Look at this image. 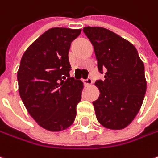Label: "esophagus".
Masks as SVG:
<instances>
[{"mask_svg":"<svg viewBox=\"0 0 158 158\" xmlns=\"http://www.w3.org/2000/svg\"><path fill=\"white\" fill-rule=\"evenodd\" d=\"M83 82H84V84H85L86 86H90V85H92L93 79H91V78H87L86 79H84Z\"/></svg>","mask_w":158,"mask_h":158,"instance_id":"34e87169","label":"esophagus"}]
</instances>
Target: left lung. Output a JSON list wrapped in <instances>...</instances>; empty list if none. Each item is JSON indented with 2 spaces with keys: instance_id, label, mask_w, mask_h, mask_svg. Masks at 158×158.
<instances>
[{
  "instance_id": "8db88e82",
  "label": "left lung",
  "mask_w": 158,
  "mask_h": 158,
  "mask_svg": "<svg viewBox=\"0 0 158 158\" xmlns=\"http://www.w3.org/2000/svg\"><path fill=\"white\" fill-rule=\"evenodd\" d=\"M94 46L97 67L98 99L93 102L96 118L106 128L120 130L136 117L147 88L144 64L137 49L127 40L102 27L83 28Z\"/></svg>"
}]
</instances>
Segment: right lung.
Instances as JSON below:
<instances>
[{
	"instance_id": "obj_1",
	"label": "right lung",
	"mask_w": 158,
	"mask_h": 158,
	"mask_svg": "<svg viewBox=\"0 0 158 158\" xmlns=\"http://www.w3.org/2000/svg\"><path fill=\"white\" fill-rule=\"evenodd\" d=\"M80 32V29L51 28L26 49L20 62V97L31 118L48 131L64 130L75 120L83 83L70 77L68 54Z\"/></svg>"
}]
</instances>
